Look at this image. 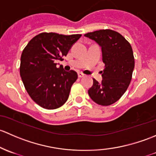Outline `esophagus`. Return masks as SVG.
Listing matches in <instances>:
<instances>
[{
  "instance_id": "esophagus-1",
  "label": "esophagus",
  "mask_w": 156,
  "mask_h": 156,
  "mask_svg": "<svg viewBox=\"0 0 156 156\" xmlns=\"http://www.w3.org/2000/svg\"><path fill=\"white\" fill-rule=\"evenodd\" d=\"M85 76L84 73H80V72H79V73H78V76H79V78H82V77H83V76Z\"/></svg>"
}]
</instances>
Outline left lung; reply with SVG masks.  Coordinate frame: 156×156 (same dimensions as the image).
<instances>
[{"mask_svg": "<svg viewBox=\"0 0 156 156\" xmlns=\"http://www.w3.org/2000/svg\"><path fill=\"white\" fill-rule=\"evenodd\" d=\"M85 36L101 46L105 64L101 83L93 79V86L88 92L91 100L99 105H111L119 100L131 83L134 68L132 48L122 35L113 30H96Z\"/></svg>", "mask_w": 156, "mask_h": 156, "instance_id": "1", "label": "left lung"}]
</instances>
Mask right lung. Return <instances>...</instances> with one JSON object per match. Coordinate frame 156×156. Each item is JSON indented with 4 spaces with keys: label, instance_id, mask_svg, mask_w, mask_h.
Returning <instances> with one entry per match:
<instances>
[{
    "label": "right lung",
    "instance_id": "add662e5",
    "mask_svg": "<svg viewBox=\"0 0 156 156\" xmlns=\"http://www.w3.org/2000/svg\"><path fill=\"white\" fill-rule=\"evenodd\" d=\"M81 36L43 32L32 38L22 51L21 78L32 100L43 108L57 109L68 99L78 75L74 70L58 68L56 61L64 60Z\"/></svg>",
    "mask_w": 156,
    "mask_h": 156
}]
</instances>
